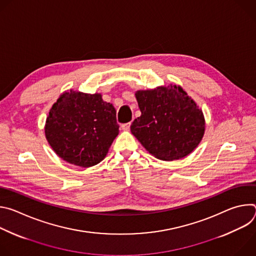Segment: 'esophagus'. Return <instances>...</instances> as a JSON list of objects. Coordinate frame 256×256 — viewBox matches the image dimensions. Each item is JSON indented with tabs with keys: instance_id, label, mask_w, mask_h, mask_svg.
<instances>
[{
	"instance_id": "esophagus-1",
	"label": "esophagus",
	"mask_w": 256,
	"mask_h": 256,
	"mask_svg": "<svg viewBox=\"0 0 256 256\" xmlns=\"http://www.w3.org/2000/svg\"><path fill=\"white\" fill-rule=\"evenodd\" d=\"M122 128L124 130H128L130 128V122H128V124H122Z\"/></svg>"
}]
</instances>
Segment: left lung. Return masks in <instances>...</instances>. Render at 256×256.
Returning <instances> with one entry per match:
<instances>
[{
    "instance_id": "left-lung-1",
    "label": "left lung",
    "mask_w": 256,
    "mask_h": 256,
    "mask_svg": "<svg viewBox=\"0 0 256 256\" xmlns=\"http://www.w3.org/2000/svg\"><path fill=\"white\" fill-rule=\"evenodd\" d=\"M140 116L132 126V134L144 149L164 161L190 154L204 132L202 112L181 87H159L136 93Z\"/></svg>"
}]
</instances>
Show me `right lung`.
Here are the masks:
<instances>
[{
	"mask_svg": "<svg viewBox=\"0 0 256 256\" xmlns=\"http://www.w3.org/2000/svg\"><path fill=\"white\" fill-rule=\"evenodd\" d=\"M116 110L100 94L64 92L52 105L46 136L62 160L81 167L101 162L118 134Z\"/></svg>",
	"mask_w": 256,
	"mask_h": 256,
	"instance_id": "right-lung-1",
	"label": "right lung"
}]
</instances>
